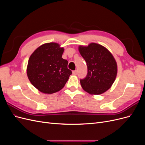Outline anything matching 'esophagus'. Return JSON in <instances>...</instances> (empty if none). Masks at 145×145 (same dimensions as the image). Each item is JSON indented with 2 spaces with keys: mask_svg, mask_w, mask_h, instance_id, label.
I'll return each instance as SVG.
<instances>
[{
  "mask_svg": "<svg viewBox=\"0 0 145 145\" xmlns=\"http://www.w3.org/2000/svg\"><path fill=\"white\" fill-rule=\"evenodd\" d=\"M72 74H74V75H76V74H77V70H74V71H72Z\"/></svg>",
  "mask_w": 145,
  "mask_h": 145,
  "instance_id": "obj_1",
  "label": "esophagus"
}]
</instances>
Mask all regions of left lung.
Listing matches in <instances>:
<instances>
[{
  "label": "left lung",
  "instance_id": "1",
  "mask_svg": "<svg viewBox=\"0 0 145 145\" xmlns=\"http://www.w3.org/2000/svg\"><path fill=\"white\" fill-rule=\"evenodd\" d=\"M80 53L87 65L88 73L80 79L83 89L91 94H101L115 81L117 66L113 56L106 48L91 43L88 46H80Z\"/></svg>",
  "mask_w": 145,
  "mask_h": 145
}]
</instances>
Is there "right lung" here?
<instances>
[{"label":"right lung","mask_w":145,"mask_h":145,"mask_svg":"<svg viewBox=\"0 0 145 145\" xmlns=\"http://www.w3.org/2000/svg\"><path fill=\"white\" fill-rule=\"evenodd\" d=\"M64 49L56 43L39 46L31 55L27 76L31 84L42 93L52 94L62 89L72 71L62 56Z\"/></svg>","instance_id":"obj_1"}]
</instances>
